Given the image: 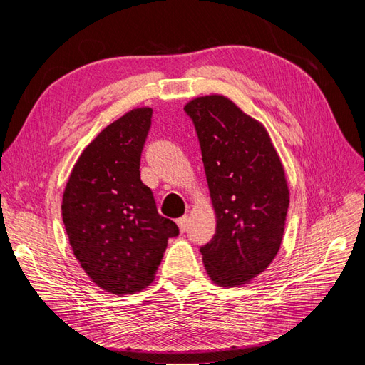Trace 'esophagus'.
Masks as SVG:
<instances>
[{
	"label": "esophagus",
	"mask_w": 365,
	"mask_h": 365,
	"mask_svg": "<svg viewBox=\"0 0 365 365\" xmlns=\"http://www.w3.org/2000/svg\"><path fill=\"white\" fill-rule=\"evenodd\" d=\"M176 224H178L181 233H184V231L187 230V225H189V216L184 215V216L178 217V219H176Z\"/></svg>",
	"instance_id": "34e87169"
}]
</instances>
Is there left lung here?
<instances>
[{
	"label": "left lung",
	"instance_id": "8db88e82",
	"mask_svg": "<svg viewBox=\"0 0 365 365\" xmlns=\"http://www.w3.org/2000/svg\"><path fill=\"white\" fill-rule=\"evenodd\" d=\"M184 111L200 138L216 233L201 248L213 283L237 288L277 256L289 207L284 168L259 120L222 94L192 98Z\"/></svg>",
	"mask_w": 365,
	"mask_h": 365
}]
</instances>
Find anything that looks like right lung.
<instances>
[{"instance_id": "1", "label": "right lung", "mask_w": 365, "mask_h": 365, "mask_svg": "<svg viewBox=\"0 0 365 365\" xmlns=\"http://www.w3.org/2000/svg\"><path fill=\"white\" fill-rule=\"evenodd\" d=\"M152 108L130 109L108 125L76 161L62 196V219L76 259L98 288L115 295L140 292L153 282L178 236L157 212L140 180V158Z\"/></svg>"}]
</instances>
